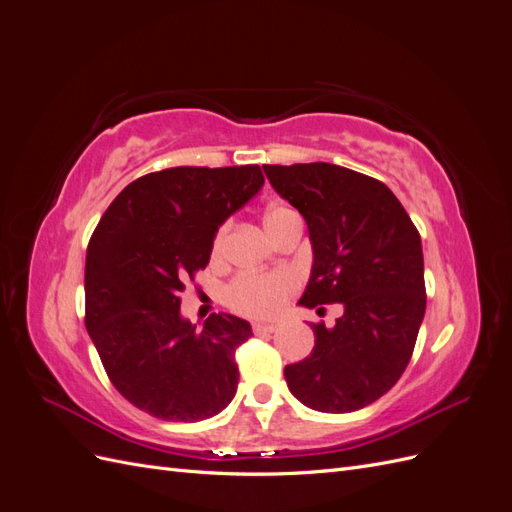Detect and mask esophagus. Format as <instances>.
Instances as JSON below:
<instances>
[{
    "label": "esophagus",
    "instance_id": "1",
    "mask_svg": "<svg viewBox=\"0 0 512 512\" xmlns=\"http://www.w3.org/2000/svg\"><path fill=\"white\" fill-rule=\"evenodd\" d=\"M277 327L273 322H254L252 324V331L256 333V335H260V333H273Z\"/></svg>",
    "mask_w": 512,
    "mask_h": 512
}]
</instances>
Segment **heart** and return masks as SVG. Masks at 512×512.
Listing matches in <instances>:
<instances>
[{
    "label": "heart",
    "mask_w": 512,
    "mask_h": 512,
    "mask_svg": "<svg viewBox=\"0 0 512 512\" xmlns=\"http://www.w3.org/2000/svg\"><path fill=\"white\" fill-rule=\"evenodd\" d=\"M290 213L288 207H271L265 213V228L271 232L282 220H286ZM228 224H222L215 232L211 243V254L220 256L224 239H226ZM299 282L297 277L288 271H273V273H241L232 280L226 288V301L228 305L239 314L252 316V318H271L275 316L290 294L297 290Z\"/></svg>",
    "instance_id": "obj_1"
}]
</instances>
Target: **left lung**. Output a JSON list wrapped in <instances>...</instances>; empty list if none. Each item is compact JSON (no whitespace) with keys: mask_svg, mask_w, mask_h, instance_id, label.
Instances as JSON below:
<instances>
[{"mask_svg":"<svg viewBox=\"0 0 512 512\" xmlns=\"http://www.w3.org/2000/svg\"><path fill=\"white\" fill-rule=\"evenodd\" d=\"M262 168L309 228L314 269L299 303L344 305L333 329L309 322L316 344L286 365L288 389L320 412L361 410L391 391L412 359L427 303L421 235L374 177L327 162Z\"/></svg>","mask_w":512,"mask_h":512,"instance_id":"1","label":"left lung"}]
</instances>
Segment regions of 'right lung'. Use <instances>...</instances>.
<instances>
[{
	"instance_id": "obj_1",
	"label": "right lung",
	"mask_w": 512,
	"mask_h": 512,
	"mask_svg": "<svg viewBox=\"0 0 512 512\" xmlns=\"http://www.w3.org/2000/svg\"><path fill=\"white\" fill-rule=\"evenodd\" d=\"M265 183L258 164L175 166L132 181L87 245L85 327L108 380L162 421L196 423L237 393L235 352L252 327L211 314L196 327L179 292L209 265L218 226Z\"/></svg>"
}]
</instances>
